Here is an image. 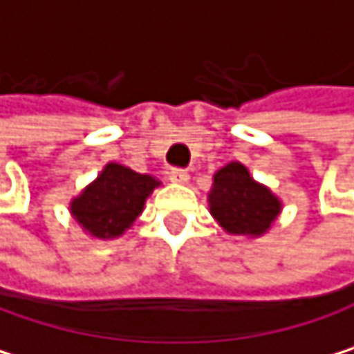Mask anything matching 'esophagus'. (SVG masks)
Returning a JSON list of instances; mask_svg holds the SVG:
<instances>
[{"label": "esophagus", "mask_w": 354, "mask_h": 354, "mask_svg": "<svg viewBox=\"0 0 354 354\" xmlns=\"http://www.w3.org/2000/svg\"><path fill=\"white\" fill-rule=\"evenodd\" d=\"M169 179H171L173 183H177V185H185V183L189 181V175H187V171L173 169V171L169 173Z\"/></svg>", "instance_id": "1"}]
</instances>
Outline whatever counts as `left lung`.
<instances>
[{"label":"left lung","instance_id":"8db88e82","mask_svg":"<svg viewBox=\"0 0 354 354\" xmlns=\"http://www.w3.org/2000/svg\"><path fill=\"white\" fill-rule=\"evenodd\" d=\"M209 211L225 234L259 239L268 232L283 211L277 194L253 179L249 169L232 160L213 175Z\"/></svg>","mask_w":354,"mask_h":354}]
</instances>
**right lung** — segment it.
<instances>
[{
	"label": "right lung",
	"mask_w": 354,
	"mask_h": 354,
	"mask_svg": "<svg viewBox=\"0 0 354 354\" xmlns=\"http://www.w3.org/2000/svg\"><path fill=\"white\" fill-rule=\"evenodd\" d=\"M158 185L160 181L147 173H135L124 165L107 162L97 179L71 198L69 213L84 234L113 241L135 223Z\"/></svg>",
	"instance_id": "obj_1"
}]
</instances>
